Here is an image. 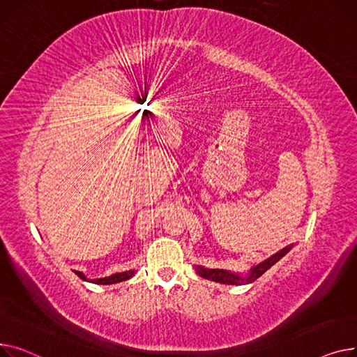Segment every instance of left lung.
<instances>
[{
  "mask_svg": "<svg viewBox=\"0 0 357 357\" xmlns=\"http://www.w3.org/2000/svg\"><path fill=\"white\" fill-rule=\"evenodd\" d=\"M294 248V243H291L281 250H278L277 254L271 255L269 258L264 259L262 262L254 265L248 272H235V271H229V269H219V268H206L202 265H196V274L204 280H211L219 284L225 285H245L254 282L258 280L264 272H266L272 265H275L281 258H284L289 250Z\"/></svg>",
  "mask_w": 357,
  "mask_h": 357,
  "instance_id": "left-lung-1",
  "label": "left lung"
}]
</instances>
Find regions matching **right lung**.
I'll return each mask as SVG.
<instances>
[{"instance_id":"obj_1","label":"right lung","mask_w":357,"mask_h":357,"mask_svg":"<svg viewBox=\"0 0 357 357\" xmlns=\"http://www.w3.org/2000/svg\"><path fill=\"white\" fill-rule=\"evenodd\" d=\"M75 274L83 280V281H88L92 284H99V285H109V284H116V282H122V281H127L130 278H132L135 275V269H130V271H123V272H115V274H111L109 277H102V278H95L91 280L88 278L83 272L80 271H73Z\"/></svg>"}]
</instances>
